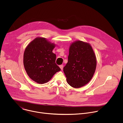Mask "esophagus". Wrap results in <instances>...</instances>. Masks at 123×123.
Returning <instances> with one entry per match:
<instances>
[{
  "instance_id": "esophagus-1",
  "label": "esophagus",
  "mask_w": 123,
  "mask_h": 123,
  "mask_svg": "<svg viewBox=\"0 0 123 123\" xmlns=\"http://www.w3.org/2000/svg\"><path fill=\"white\" fill-rule=\"evenodd\" d=\"M59 67L61 68V69H62L63 68V65H61L59 66Z\"/></svg>"
}]
</instances>
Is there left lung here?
Wrapping results in <instances>:
<instances>
[{
    "instance_id": "8db88e82",
    "label": "left lung",
    "mask_w": 123,
    "mask_h": 123,
    "mask_svg": "<svg viewBox=\"0 0 123 123\" xmlns=\"http://www.w3.org/2000/svg\"><path fill=\"white\" fill-rule=\"evenodd\" d=\"M96 63L95 54L89 43L77 40L71 43L68 61L63 68L68 84L74 88L85 86L92 79Z\"/></svg>"
}]
</instances>
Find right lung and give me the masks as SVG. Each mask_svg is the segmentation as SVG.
<instances>
[{
	"mask_svg": "<svg viewBox=\"0 0 123 123\" xmlns=\"http://www.w3.org/2000/svg\"><path fill=\"white\" fill-rule=\"evenodd\" d=\"M56 45L44 37H38L26 47L23 65L29 77L38 84L49 82L60 68L56 64V55L52 50Z\"/></svg>",
	"mask_w": 123,
	"mask_h": 123,
	"instance_id": "obj_1",
	"label": "right lung"
}]
</instances>
